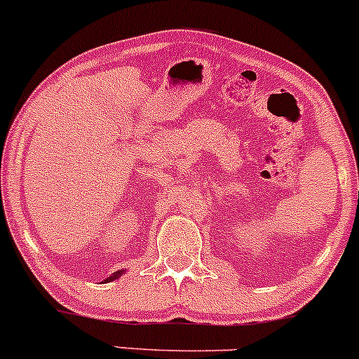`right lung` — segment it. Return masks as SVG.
<instances>
[{
	"instance_id": "right-lung-1",
	"label": "right lung",
	"mask_w": 359,
	"mask_h": 359,
	"mask_svg": "<svg viewBox=\"0 0 359 359\" xmlns=\"http://www.w3.org/2000/svg\"><path fill=\"white\" fill-rule=\"evenodd\" d=\"M122 273H123V271H115L114 275H111V276H108L107 280H104V281H107V283H108V281H114V280H116V278H118L120 275H122Z\"/></svg>"
}]
</instances>
